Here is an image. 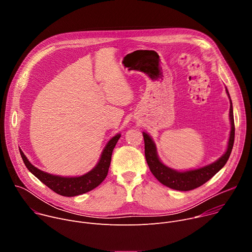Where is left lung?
<instances>
[{
  "instance_id": "8db88e82",
  "label": "left lung",
  "mask_w": 252,
  "mask_h": 252,
  "mask_svg": "<svg viewBox=\"0 0 252 252\" xmlns=\"http://www.w3.org/2000/svg\"><path fill=\"white\" fill-rule=\"evenodd\" d=\"M226 93L229 96L227 89H226ZM229 118L231 123V130H230V136H229L226 153L220 159H218L217 161L209 165H206L198 169L189 170V171H183V172L176 171L165 166L163 163H161L157 155V149L153 139L148 133L143 132L142 134H143V139H145L146 159L152 173L156 176V178L160 184L175 190L188 191L204 185L214 174H217L225 165L233 148L235 127H234V119H233L231 99H230Z\"/></svg>"
}]
</instances>
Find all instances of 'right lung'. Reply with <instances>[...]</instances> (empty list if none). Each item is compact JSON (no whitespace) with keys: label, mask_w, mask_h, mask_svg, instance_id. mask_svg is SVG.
<instances>
[{"label":"right lung","mask_w":252,"mask_h":252,"mask_svg":"<svg viewBox=\"0 0 252 252\" xmlns=\"http://www.w3.org/2000/svg\"><path fill=\"white\" fill-rule=\"evenodd\" d=\"M120 137L121 134H117L107 142L98 163L94 169L82 176L77 177H63L44 172L33 166L21 150L20 154L27 168L49 189L63 196H76L95 189L103 182L107 172H109L113 151Z\"/></svg>","instance_id":"1"}]
</instances>
